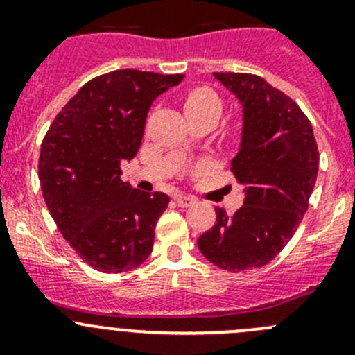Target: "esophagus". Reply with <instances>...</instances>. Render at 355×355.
I'll return each mask as SVG.
<instances>
[{"label": "esophagus", "instance_id": "obj_1", "mask_svg": "<svg viewBox=\"0 0 355 355\" xmlns=\"http://www.w3.org/2000/svg\"><path fill=\"white\" fill-rule=\"evenodd\" d=\"M175 202H177L180 207H189L196 202V199L189 198V196H177V198H175Z\"/></svg>", "mask_w": 355, "mask_h": 355}]
</instances>
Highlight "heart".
<instances>
[{
  "mask_svg": "<svg viewBox=\"0 0 355 355\" xmlns=\"http://www.w3.org/2000/svg\"><path fill=\"white\" fill-rule=\"evenodd\" d=\"M184 108L187 116L209 118V120L216 121L223 110V103L213 89L194 87L185 94Z\"/></svg>",
  "mask_w": 355,
  "mask_h": 355,
  "instance_id": "obj_1",
  "label": "heart"
}]
</instances>
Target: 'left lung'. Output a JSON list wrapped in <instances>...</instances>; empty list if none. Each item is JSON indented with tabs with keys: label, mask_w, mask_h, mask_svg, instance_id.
<instances>
[{
	"label": "left lung",
	"mask_w": 355,
	"mask_h": 355,
	"mask_svg": "<svg viewBox=\"0 0 355 355\" xmlns=\"http://www.w3.org/2000/svg\"><path fill=\"white\" fill-rule=\"evenodd\" d=\"M213 75L242 106L232 171L244 185V206L232 218L216 207L198 247L214 266L237 273L264 266L288 244L309 206L320 153L311 121L288 96L257 75Z\"/></svg>",
	"instance_id": "obj_1"
}]
</instances>
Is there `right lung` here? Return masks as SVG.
<instances>
[{
    "instance_id": "right-lung-1",
    "label": "right lung",
    "mask_w": 355,
    "mask_h": 355,
    "mask_svg": "<svg viewBox=\"0 0 355 355\" xmlns=\"http://www.w3.org/2000/svg\"><path fill=\"white\" fill-rule=\"evenodd\" d=\"M184 75L116 70L78 89L49 127L39 156L44 202L67 242L103 273L149 257L170 198L121 180L120 164L141 148L148 111Z\"/></svg>"
}]
</instances>
